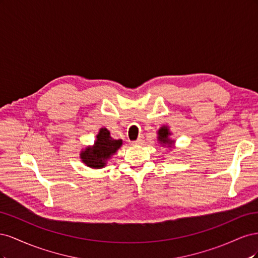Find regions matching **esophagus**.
Segmentation results:
<instances>
[{
    "instance_id": "1",
    "label": "esophagus",
    "mask_w": 258,
    "mask_h": 258,
    "mask_svg": "<svg viewBox=\"0 0 258 258\" xmlns=\"http://www.w3.org/2000/svg\"><path fill=\"white\" fill-rule=\"evenodd\" d=\"M143 142H144V140H143V137H142V138L138 139L137 141L131 142V145H135V146H137V145H142V144H143Z\"/></svg>"
}]
</instances>
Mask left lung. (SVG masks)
<instances>
[{
	"label": "left lung",
	"instance_id": "1",
	"mask_svg": "<svg viewBox=\"0 0 258 258\" xmlns=\"http://www.w3.org/2000/svg\"><path fill=\"white\" fill-rule=\"evenodd\" d=\"M171 135H172V132L170 131V128L168 126H166V124H163V126H161L157 131V141H158V143L161 146H167L169 148L174 147L175 141L170 138Z\"/></svg>",
	"mask_w": 258,
	"mask_h": 258
}]
</instances>
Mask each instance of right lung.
I'll list each match as a JSON object with an SVG mask.
<instances>
[{"mask_svg":"<svg viewBox=\"0 0 258 258\" xmlns=\"http://www.w3.org/2000/svg\"><path fill=\"white\" fill-rule=\"evenodd\" d=\"M122 145V140H115L106 128H101L93 145L86 146L81 151L80 157L85 166L91 169H102L107 165L113 155Z\"/></svg>","mask_w":258,"mask_h":258,"instance_id":"add662e5","label":"right lung"}]
</instances>
